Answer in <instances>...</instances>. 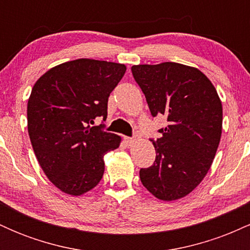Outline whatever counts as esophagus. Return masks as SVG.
<instances>
[{
    "mask_svg": "<svg viewBox=\"0 0 250 250\" xmlns=\"http://www.w3.org/2000/svg\"><path fill=\"white\" fill-rule=\"evenodd\" d=\"M139 139H140V136L136 134L134 137H127V139H125V141H127L129 146H131V145H134V143H136L137 141H139Z\"/></svg>",
    "mask_w": 250,
    "mask_h": 250,
    "instance_id": "34e87169",
    "label": "esophagus"
}]
</instances>
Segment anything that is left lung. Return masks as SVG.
<instances>
[{"label":"left lung","instance_id":"8db88e82","mask_svg":"<svg viewBox=\"0 0 250 250\" xmlns=\"http://www.w3.org/2000/svg\"><path fill=\"white\" fill-rule=\"evenodd\" d=\"M154 117L168 125L153 141L154 165L140 170L142 185L157 199L185 197L210 169L222 133V103L210 80L197 68L175 62L131 67Z\"/></svg>","mask_w":250,"mask_h":250}]
</instances>
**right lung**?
<instances>
[{
	"label": "right lung",
	"mask_w": 250,
	"mask_h": 250,
	"mask_svg": "<svg viewBox=\"0 0 250 250\" xmlns=\"http://www.w3.org/2000/svg\"><path fill=\"white\" fill-rule=\"evenodd\" d=\"M121 63L79 59L37 80L28 100V133L42 170L55 187L80 196L104 173L103 156L121 137L94 125L107 119L108 97L125 73Z\"/></svg>",
	"instance_id": "obj_1"
}]
</instances>
